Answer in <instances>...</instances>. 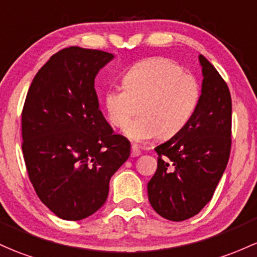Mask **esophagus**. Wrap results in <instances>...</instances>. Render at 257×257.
Returning a JSON list of instances; mask_svg holds the SVG:
<instances>
[{
	"instance_id": "esophagus-1",
	"label": "esophagus",
	"mask_w": 257,
	"mask_h": 257,
	"mask_svg": "<svg viewBox=\"0 0 257 257\" xmlns=\"http://www.w3.org/2000/svg\"><path fill=\"white\" fill-rule=\"evenodd\" d=\"M140 155V150L137 145H132V157H137Z\"/></svg>"
}]
</instances>
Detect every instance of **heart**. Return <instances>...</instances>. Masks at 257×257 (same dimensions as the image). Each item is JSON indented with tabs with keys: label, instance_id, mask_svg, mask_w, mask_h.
I'll return each instance as SVG.
<instances>
[{
	"label": "heart",
	"instance_id": "1",
	"mask_svg": "<svg viewBox=\"0 0 257 257\" xmlns=\"http://www.w3.org/2000/svg\"><path fill=\"white\" fill-rule=\"evenodd\" d=\"M121 87L105 92L109 123L125 128L137 114L142 117L126 128L135 142L178 134L195 112L200 98L196 78L166 57H152L132 67L122 78Z\"/></svg>",
	"mask_w": 257,
	"mask_h": 257
}]
</instances>
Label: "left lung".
I'll list each match as a JSON object with an SVG mask.
<instances>
[{
    "label": "left lung",
    "instance_id": "obj_1",
    "mask_svg": "<svg viewBox=\"0 0 257 257\" xmlns=\"http://www.w3.org/2000/svg\"><path fill=\"white\" fill-rule=\"evenodd\" d=\"M202 89L187 125L155 148L157 170L148 183L152 208L170 221L197 215L212 199L232 146V98L227 83L202 55Z\"/></svg>",
    "mask_w": 257,
    "mask_h": 257
}]
</instances>
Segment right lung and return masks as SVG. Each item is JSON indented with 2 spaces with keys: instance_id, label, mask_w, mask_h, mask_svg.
<instances>
[{
  "instance_id": "right-lung-1",
  "label": "right lung",
  "mask_w": 257,
  "mask_h": 257,
  "mask_svg": "<svg viewBox=\"0 0 257 257\" xmlns=\"http://www.w3.org/2000/svg\"><path fill=\"white\" fill-rule=\"evenodd\" d=\"M113 58L70 46L36 73L22 111V150L39 199L62 219L80 221L106 202L109 179L131 156L98 109L95 77Z\"/></svg>"
}]
</instances>
